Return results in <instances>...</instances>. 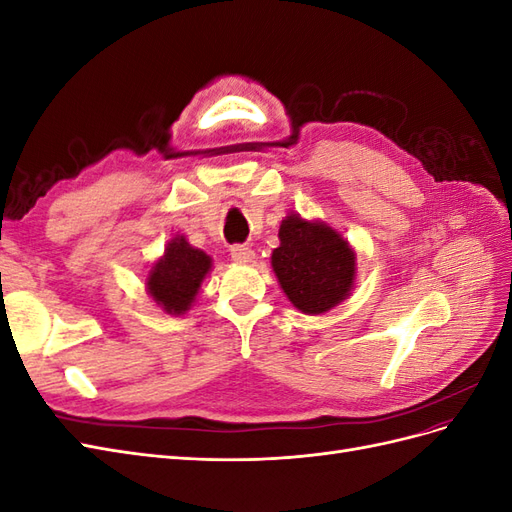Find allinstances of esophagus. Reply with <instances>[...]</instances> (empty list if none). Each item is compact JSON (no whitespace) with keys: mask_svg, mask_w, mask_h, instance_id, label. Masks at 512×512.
Here are the masks:
<instances>
[{"mask_svg":"<svg viewBox=\"0 0 512 512\" xmlns=\"http://www.w3.org/2000/svg\"><path fill=\"white\" fill-rule=\"evenodd\" d=\"M230 256H232V260H237V262H252L254 250H252V247L237 243V245L230 247Z\"/></svg>","mask_w":512,"mask_h":512,"instance_id":"1","label":"esophagus"}]
</instances>
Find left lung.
Listing matches in <instances>:
<instances>
[{
	"mask_svg": "<svg viewBox=\"0 0 512 512\" xmlns=\"http://www.w3.org/2000/svg\"><path fill=\"white\" fill-rule=\"evenodd\" d=\"M273 271L292 305L303 314H324L344 301L354 280V252L333 228L297 213L280 226Z\"/></svg>",
	"mask_w": 512,
	"mask_h": 512,
	"instance_id": "left-lung-1",
	"label": "left lung"
}]
</instances>
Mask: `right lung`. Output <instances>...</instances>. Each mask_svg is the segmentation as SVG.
Here are the masks:
<instances>
[{
    "instance_id": "add662e5",
    "label": "right lung",
    "mask_w": 512,
    "mask_h": 512,
    "mask_svg": "<svg viewBox=\"0 0 512 512\" xmlns=\"http://www.w3.org/2000/svg\"><path fill=\"white\" fill-rule=\"evenodd\" d=\"M209 269L211 258L205 252L196 250L183 237H175L153 265L147 288L164 312L183 314L192 305Z\"/></svg>"
}]
</instances>
